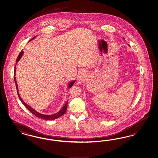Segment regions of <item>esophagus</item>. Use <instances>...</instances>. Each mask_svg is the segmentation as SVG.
Returning <instances> with one entry per match:
<instances>
[{
    "label": "esophagus",
    "instance_id": "34e87169",
    "mask_svg": "<svg viewBox=\"0 0 158 158\" xmlns=\"http://www.w3.org/2000/svg\"><path fill=\"white\" fill-rule=\"evenodd\" d=\"M87 74L88 73L86 71V70H81V72H80V73L78 74V77L81 79H84V78H85V77L87 76Z\"/></svg>",
    "mask_w": 158,
    "mask_h": 158
}]
</instances>
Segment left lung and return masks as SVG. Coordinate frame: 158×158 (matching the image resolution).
Instances as JSON below:
<instances>
[{
	"label": "left lung",
	"instance_id": "obj_1",
	"mask_svg": "<svg viewBox=\"0 0 158 158\" xmlns=\"http://www.w3.org/2000/svg\"><path fill=\"white\" fill-rule=\"evenodd\" d=\"M124 39V40H125V39ZM128 45H129V44H128Z\"/></svg>",
	"mask_w": 158,
	"mask_h": 158
}]
</instances>
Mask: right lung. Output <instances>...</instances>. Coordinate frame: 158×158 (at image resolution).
Wrapping results in <instances>:
<instances>
[{
    "label": "right lung",
    "instance_id": "1",
    "mask_svg": "<svg viewBox=\"0 0 158 158\" xmlns=\"http://www.w3.org/2000/svg\"><path fill=\"white\" fill-rule=\"evenodd\" d=\"M35 37H36V36L34 37L33 38H32V39H31V40H29V41L32 40L33 39H34ZM23 51L22 50V51L20 52V53L18 55V57H17V60H16V64L18 63V61L20 60V59L21 58V57L23 56ZM15 67H16V65H15V69H14V81H15V83L16 88H17V90L18 98H19V99L21 100V102L23 103V104L26 107V108L28 109L33 115H35L37 117L43 119H45V120H54L55 119H56V118H58L59 117H61L62 115H63L64 113H66V110H67V107H68V101L66 102V103H65V104H64V106L62 107V108H61V110H60V111H59V112H58L57 113H55L54 114H52V115H44V114H40V113H38V112L36 111L35 110H34L33 108L31 107V106H29V105H27V104L25 103L23 101V100L22 99V98H21L20 95L19 94V92H18V85H17V81H16V78H15V73H16V69H15ZM75 82H76V80H74V81H72V82H69V84H68L69 88H70V87H72L73 85L74 84Z\"/></svg>",
    "mask_w": 158,
    "mask_h": 158
}]
</instances>
